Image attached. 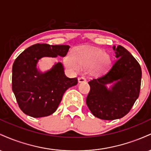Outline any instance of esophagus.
Listing matches in <instances>:
<instances>
[{"mask_svg": "<svg viewBox=\"0 0 151 151\" xmlns=\"http://www.w3.org/2000/svg\"><path fill=\"white\" fill-rule=\"evenodd\" d=\"M86 81V79L85 77H81L78 78V81H79V83L85 82Z\"/></svg>", "mask_w": 151, "mask_h": 151, "instance_id": "1", "label": "esophagus"}]
</instances>
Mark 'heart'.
Wrapping results in <instances>:
<instances>
[{"label": "heart", "mask_w": 151, "mask_h": 151, "mask_svg": "<svg viewBox=\"0 0 151 151\" xmlns=\"http://www.w3.org/2000/svg\"><path fill=\"white\" fill-rule=\"evenodd\" d=\"M99 62L104 65H109L111 62L110 56L103 50L86 47L79 50L76 58L70 55L65 60L67 67L73 70H77L79 69V64L84 67H89L96 65Z\"/></svg>", "instance_id": "obj_1"}]
</instances>
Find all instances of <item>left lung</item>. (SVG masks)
I'll return each mask as SVG.
<instances>
[{
	"mask_svg": "<svg viewBox=\"0 0 151 151\" xmlns=\"http://www.w3.org/2000/svg\"><path fill=\"white\" fill-rule=\"evenodd\" d=\"M117 60L105 73L89 81L90 91L86 105L94 116L103 120L124 117L139 96L141 66L124 47H113ZM115 82L110 89L106 84Z\"/></svg>",
	"mask_w": 151,
	"mask_h": 151,
	"instance_id": "8db88e82",
	"label": "left lung"
}]
</instances>
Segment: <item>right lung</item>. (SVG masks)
I'll return each mask as SVG.
<instances>
[{
  "instance_id": "obj_1",
  "label": "right lung",
  "mask_w": 151,
  "mask_h": 151,
  "mask_svg": "<svg viewBox=\"0 0 151 151\" xmlns=\"http://www.w3.org/2000/svg\"><path fill=\"white\" fill-rule=\"evenodd\" d=\"M69 45L35 44L15 59L12 70V89L24 114L34 118L52 114L70 87L77 85V78H68L61 62L47 72L37 69L38 60L44 57L66 56Z\"/></svg>"
}]
</instances>
